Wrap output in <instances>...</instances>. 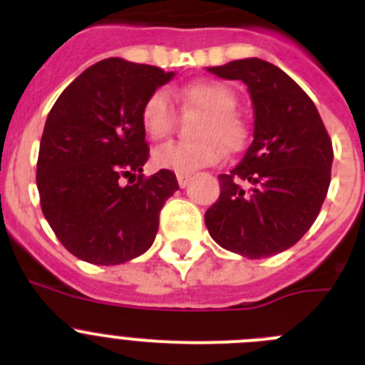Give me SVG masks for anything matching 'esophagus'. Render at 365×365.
I'll return each mask as SVG.
<instances>
[{"label":"esophagus","instance_id":"esophagus-1","mask_svg":"<svg viewBox=\"0 0 365 365\" xmlns=\"http://www.w3.org/2000/svg\"><path fill=\"white\" fill-rule=\"evenodd\" d=\"M190 180H192V175H182V173L177 175V182H179L180 188H186L190 185Z\"/></svg>","mask_w":365,"mask_h":365}]
</instances>
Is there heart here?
<instances>
[{"instance_id":"obj_1","label":"heart","mask_w":365,"mask_h":365,"mask_svg":"<svg viewBox=\"0 0 365 365\" xmlns=\"http://www.w3.org/2000/svg\"><path fill=\"white\" fill-rule=\"evenodd\" d=\"M180 102L186 109H197L205 117L197 124V140L170 143L153 151V164L160 170L188 173L212 166L230 151H240L248 140V125L237 108V95L230 86L214 80L193 82L180 89ZM140 124L151 140L170 137L175 128V108L164 89L150 93L140 108Z\"/></svg>"}]
</instances>
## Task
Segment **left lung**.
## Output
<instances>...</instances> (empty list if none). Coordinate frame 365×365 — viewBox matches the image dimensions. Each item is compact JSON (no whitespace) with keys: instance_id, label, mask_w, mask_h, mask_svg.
I'll list each match as a JSON object with an SVG mask.
<instances>
[{"instance_id":"left-lung-1","label":"left lung","mask_w":365,"mask_h":365,"mask_svg":"<svg viewBox=\"0 0 365 365\" xmlns=\"http://www.w3.org/2000/svg\"><path fill=\"white\" fill-rule=\"evenodd\" d=\"M206 71L247 83L254 104V140L243 160L219 175L221 193L206 210V228L215 243L250 259L283 252L320 214L333 143L314 102L279 67L247 58Z\"/></svg>"}]
</instances>
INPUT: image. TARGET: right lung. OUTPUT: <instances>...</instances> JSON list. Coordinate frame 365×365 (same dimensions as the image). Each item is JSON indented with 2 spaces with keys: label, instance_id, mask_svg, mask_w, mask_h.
Listing matches in <instances>:
<instances>
[{
  "label": "right lung",
  "instance_id": "obj_1",
  "mask_svg": "<svg viewBox=\"0 0 365 365\" xmlns=\"http://www.w3.org/2000/svg\"><path fill=\"white\" fill-rule=\"evenodd\" d=\"M173 78L160 67L106 58L58 96L45 120L36 185L45 219L73 256L118 265L153 245L175 173L143 175L150 157L140 108ZM138 180L122 187V178Z\"/></svg>",
  "mask_w": 365,
  "mask_h": 365
}]
</instances>
